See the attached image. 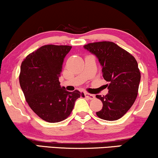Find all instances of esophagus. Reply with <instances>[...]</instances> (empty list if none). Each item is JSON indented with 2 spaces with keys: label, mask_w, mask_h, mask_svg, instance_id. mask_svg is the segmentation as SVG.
Segmentation results:
<instances>
[{
  "label": "esophagus",
  "mask_w": 158,
  "mask_h": 158,
  "mask_svg": "<svg viewBox=\"0 0 158 158\" xmlns=\"http://www.w3.org/2000/svg\"><path fill=\"white\" fill-rule=\"evenodd\" d=\"M85 97H86L87 98H88V99H90V100L94 99V98H95L94 95L87 94V93H86V94H85Z\"/></svg>",
  "instance_id": "34e87169"
}]
</instances>
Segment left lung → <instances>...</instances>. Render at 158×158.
<instances>
[{
  "label": "left lung",
  "instance_id": "8db88e82",
  "mask_svg": "<svg viewBox=\"0 0 158 158\" xmlns=\"http://www.w3.org/2000/svg\"><path fill=\"white\" fill-rule=\"evenodd\" d=\"M96 56L102 68V76L109 81L108 94L96 95L103 103L96 115L107 121L119 119L130 109L138 96L140 73L132 55L113 42H98L84 45Z\"/></svg>",
  "mask_w": 158,
  "mask_h": 158
}]
</instances>
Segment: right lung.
Segmentation results:
<instances>
[{"instance_id": "obj_1", "label": "right lung", "mask_w": 158, "mask_h": 158, "mask_svg": "<svg viewBox=\"0 0 158 158\" xmlns=\"http://www.w3.org/2000/svg\"><path fill=\"white\" fill-rule=\"evenodd\" d=\"M71 48L43 45L27 56L20 66L19 80L26 102L38 116L48 122L67 118L77 98L85 97L77 90L67 91L59 81L64 59Z\"/></svg>"}]
</instances>
